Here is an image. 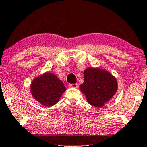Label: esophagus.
Returning <instances> with one entry per match:
<instances>
[{
    "instance_id": "obj_1",
    "label": "esophagus",
    "mask_w": 147,
    "mask_h": 147,
    "mask_svg": "<svg viewBox=\"0 0 147 147\" xmlns=\"http://www.w3.org/2000/svg\"><path fill=\"white\" fill-rule=\"evenodd\" d=\"M68 87L70 88H75V89H77L78 88V85L77 83H75V84H69V85H68Z\"/></svg>"
}]
</instances>
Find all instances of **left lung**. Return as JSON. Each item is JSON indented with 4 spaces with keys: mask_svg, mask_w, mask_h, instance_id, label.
<instances>
[{
    "mask_svg": "<svg viewBox=\"0 0 147 147\" xmlns=\"http://www.w3.org/2000/svg\"><path fill=\"white\" fill-rule=\"evenodd\" d=\"M83 73L84 82L80 85V90L90 105L103 107L116 93L118 88L116 78L100 68H87Z\"/></svg>",
    "mask_w": 147,
    "mask_h": 147,
    "instance_id": "obj_1",
    "label": "left lung"
}]
</instances>
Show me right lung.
I'll list each match as a JSON object with an SVG mask.
<instances>
[{
  "mask_svg": "<svg viewBox=\"0 0 147 147\" xmlns=\"http://www.w3.org/2000/svg\"><path fill=\"white\" fill-rule=\"evenodd\" d=\"M65 91L62 81L50 72H46L34 78L30 86L32 97L46 107L57 103Z\"/></svg>",
  "mask_w": 147,
  "mask_h": 147,
  "instance_id": "1",
  "label": "right lung"
}]
</instances>
